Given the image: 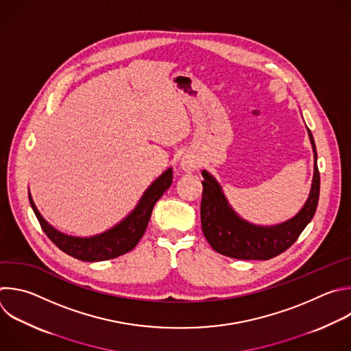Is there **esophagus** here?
<instances>
[{"mask_svg": "<svg viewBox=\"0 0 351 351\" xmlns=\"http://www.w3.org/2000/svg\"><path fill=\"white\" fill-rule=\"evenodd\" d=\"M198 167V161L194 156L191 154H184L180 160V168L184 171V172H193L194 169H197Z\"/></svg>", "mask_w": 351, "mask_h": 351, "instance_id": "34e87169", "label": "esophagus"}]
</instances>
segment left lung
<instances>
[{"label": "left lung", "instance_id": "8db88e82", "mask_svg": "<svg viewBox=\"0 0 351 351\" xmlns=\"http://www.w3.org/2000/svg\"><path fill=\"white\" fill-rule=\"evenodd\" d=\"M314 154V175L308 198L289 220L276 226H256L232 209L217 180L202 171L201 226L209 245L219 254L244 261H267L287 251L313 219L319 197V172L313 135L307 128Z\"/></svg>", "mask_w": 351, "mask_h": 351}]
</instances>
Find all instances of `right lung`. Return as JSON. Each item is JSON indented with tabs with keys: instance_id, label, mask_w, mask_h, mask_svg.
Instances as JSON below:
<instances>
[{
	"instance_id": "right-lung-1",
	"label": "right lung",
	"mask_w": 351,
	"mask_h": 351,
	"mask_svg": "<svg viewBox=\"0 0 351 351\" xmlns=\"http://www.w3.org/2000/svg\"><path fill=\"white\" fill-rule=\"evenodd\" d=\"M172 168H168L160 178H157L139 199L135 209L120 223L101 234L92 237H73L52 227L38 212L32 194L29 191L30 205L48 239L64 254L84 261L101 262L121 256L132 251L139 240L143 237L149 224L156 202L172 184Z\"/></svg>"
}]
</instances>
